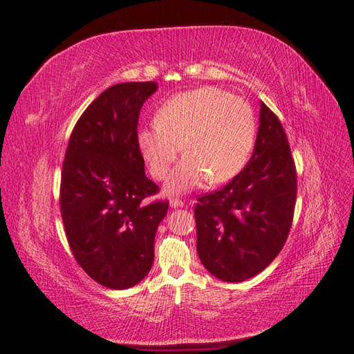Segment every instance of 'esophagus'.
Masks as SVG:
<instances>
[{"label": "esophagus", "instance_id": "obj_1", "mask_svg": "<svg viewBox=\"0 0 354 354\" xmlns=\"http://www.w3.org/2000/svg\"><path fill=\"white\" fill-rule=\"evenodd\" d=\"M169 205L174 207V209H176V207H183L185 203L182 200H178V198H172V200L169 201Z\"/></svg>", "mask_w": 354, "mask_h": 354}]
</instances>
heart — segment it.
<instances>
[{
    "instance_id": "b5f03b06",
    "label": "heart",
    "mask_w": 354,
    "mask_h": 354,
    "mask_svg": "<svg viewBox=\"0 0 354 354\" xmlns=\"http://www.w3.org/2000/svg\"><path fill=\"white\" fill-rule=\"evenodd\" d=\"M257 136L251 105L216 87L178 93L162 103L156 122L138 132V145L151 174L163 180L186 153L167 183V192L194 189L207 178L225 183L243 169Z\"/></svg>"
}]
</instances>
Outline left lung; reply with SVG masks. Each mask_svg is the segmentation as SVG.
I'll return each instance as SVG.
<instances>
[{
  "label": "left lung",
  "mask_w": 354,
  "mask_h": 354,
  "mask_svg": "<svg viewBox=\"0 0 354 354\" xmlns=\"http://www.w3.org/2000/svg\"><path fill=\"white\" fill-rule=\"evenodd\" d=\"M296 195L297 172L286 131L261 102L252 158L230 183L198 196L196 249L205 269L227 282L263 272L287 242Z\"/></svg>",
  "instance_id": "1"
}]
</instances>
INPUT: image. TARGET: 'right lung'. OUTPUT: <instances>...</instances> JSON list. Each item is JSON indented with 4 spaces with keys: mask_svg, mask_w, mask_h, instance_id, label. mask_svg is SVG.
<instances>
[{
    "mask_svg": "<svg viewBox=\"0 0 354 354\" xmlns=\"http://www.w3.org/2000/svg\"><path fill=\"white\" fill-rule=\"evenodd\" d=\"M158 84H115L94 99L68 140L59 210L76 263L100 286H136L151 269L167 200L144 203L159 186L144 172L140 111Z\"/></svg>",
    "mask_w": 354,
    "mask_h": 354,
    "instance_id": "right-lung-1",
    "label": "right lung"
}]
</instances>
